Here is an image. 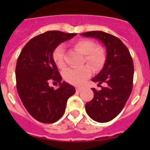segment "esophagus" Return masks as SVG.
Returning a JSON list of instances; mask_svg holds the SVG:
<instances>
[{
	"mask_svg": "<svg viewBox=\"0 0 150 150\" xmlns=\"http://www.w3.org/2000/svg\"><path fill=\"white\" fill-rule=\"evenodd\" d=\"M82 89H83V88H80V87H76V92H79V91H82Z\"/></svg>",
	"mask_w": 150,
	"mask_h": 150,
	"instance_id": "esophagus-1",
	"label": "esophagus"
}]
</instances>
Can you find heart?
Listing matches in <instances>:
<instances>
[{"label": "heart", "mask_w": 150, "mask_h": 150, "mask_svg": "<svg viewBox=\"0 0 150 150\" xmlns=\"http://www.w3.org/2000/svg\"><path fill=\"white\" fill-rule=\"evenodd\" d=\"M74 46L84 54V60L95 70L99 71L105 63V52L100 47H96L93 41L88 39H81L75 42ZM52 59L59 68H64V46L60 44L52 52ZM91 74V68L89 65H83L79 67H71L64 72V77L66 81L74 85H81Z\"/></svg>", "instance_id": "1"}]
</instances>
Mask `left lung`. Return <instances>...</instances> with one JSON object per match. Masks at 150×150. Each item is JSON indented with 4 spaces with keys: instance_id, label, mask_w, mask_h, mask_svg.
<instances>
[{
    "instance_id": "8db88e82",
    "label": "left lung",
    "mask_w": 150,
    "mask_h": 150,
    "mask_svg": "<svg viewBox=\"0 0 150 150\" xmlns=\"http://www.w3.org/2000/svg\"><path fill=\"white\" fill-rule=\"evenodd\" d=\"M82 36L97 38L106 47L107 56L100 72L91 79L98 86H105L98 91L92 88L94 98L86 104V111L92 120L107 122L120 114L132 93L134 64L128 48L115 36L100 30L83 33Z\"/></svg>"
}]
</instances>
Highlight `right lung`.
<instances>
[{
	"instance_id": "obj_1",
	"label": "right lung",
	"mask_w": 150,
	"mask_h": 150,
	"mask_svg": "<svg viewBox=\"0 0 150 150\" xmlns=\"http://www.w3.org/2000/svg\"><path fill=\"white\" fill-rule=\"evenodd\" d=\"M76 34L59 30L39 34L26 43L17 59V91L28 112L40 122L54 123L60 120L67 99L76 92L71 85L62 82V76L52 59V52L57 46ZM52 81L59 83L57 90L49 86Z\"/></svg>"
}]
</instances>
